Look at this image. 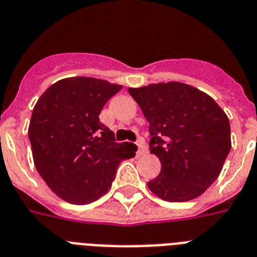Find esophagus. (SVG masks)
<instances>
[{"label": "esophagus", "instance_id": "obj_1", "mask_svg": "<svg viewBox=\"0 0 257 257\" xmlns=\"http://www.w3.org/2000/svg\"><path fill=\"white\" fill-rule=\"evenodd\" d=\"M137 147H139V149H137V156H143V154H145L148 152L147 147H145V143H144L143 140H140L139 143H137Z\"/></svg>", "mask_w": 257, "mask_h": 257}]
</instances>
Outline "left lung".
<instances>
[{"label": "left lung", "instance_id": "8db88e82", "mask_svg": "<svg viewBox=\"0 0 257 257\" xmlns=\"http://www.w3.org/2000/svg\"><path fill=\"white\" fill-rule=\"evenodd\" d=\"M149 122L150 153L161 173L148 182L158 198L187 202L211 186L231 149L230 121L207 93L181 81L128 88Z\"/></svg>", "mask_w": 257, "mask_h": 257}]
</instances>
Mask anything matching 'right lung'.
Instances as JSON below:
<instances>
[{
  "instance_id": "1",
  "label": "right lung",
  "mask_w": 257,
  "mask_h": 257,
  "mask_svg": "<svg viewBox=\"0 0 257 257\" xmlns=\"http://www.w3.org/2000/svg\"><path fill=\"white\" fill-rule=\"evenodd\" d=\"M121 87L88 76L66 78L35 104L29 125L33 160L60 199L74 204L99 199L112 186L118 164L135 157L137 147L114 143L113 132L99 120Z\"/></svg>"
}]
</instances>
